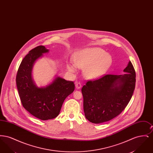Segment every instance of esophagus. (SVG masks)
<instances>
[{"instance_id":"1","label":"esophagus","mask_w":153,"mask_h":153,"mask_svg":"<svg viewBox=\"0 0 153 153\" xmlns=\"http://www.w3.org/2000/svg\"><path fill=\"white\" fill-rule=\"evenodd\" d=\"M75 85H76V87L78 89H80L81 87H82V85H81V83L79 82V81H76V83H75Z\"/></svg>"}]
</instances>
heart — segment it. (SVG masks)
I'll list each match as a JSON object with an SVG mask.
<instances>
[{"instance_id": "obj_1", "label": "heart", "mask_w": 153, "mask_h": 153, "mask_svg": "<svg viewBox=\"0 0 153 153\" xmlns=\"http://www.w3.org/2000/svg\"><path fill=\"white\" fill-rule=\"evenodd\" d=\"M74 65L68 66V70L74 73L75 66L85 69L84 74L89 79H96L105 73L112 62L111 56L99 48H92L79 52L73 59Z\"/></svg>"}]
</instances>
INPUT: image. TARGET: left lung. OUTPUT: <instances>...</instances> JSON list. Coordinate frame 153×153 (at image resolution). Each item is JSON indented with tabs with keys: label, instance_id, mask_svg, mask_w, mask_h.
Here are the masks:
<instances>
[{
	"label": "left lung",
	"instance_id": "obj_1",
	"mask_svg": "<svg viewBox=\"0 0 153 153\" xmlns=\"http://www.w3.org/2000/svg\"><path fill=\"white\" fill-rule=\"evenodd\" d=\"M122 75L105 74L89 80L82 89L85 117L93 123L108 122L125 109L133 95L136 73L131 61Z\"/></svg>",
	"mask_w": 153,
	"mask_h": 153
}]
</instances>
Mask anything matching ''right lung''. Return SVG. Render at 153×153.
Listing matches in <instances>:
<instances>
[{"label":"right lung","mask_w":153,"mask_h":153,"mask_svg":"<svg viewBox=\"0 0 153 153\" xmlns=\"http://www.w3.org/2000/svg\"><path fill=\"white\" fill-rule=\"evenodd\" d=\"M49 51L44 46H38L29 51L19 66L16 82L23 107L36 118L47 120L58 116L68 96L74 90L73 81L59 77L46 87H36L32 80L33 66L42 54Z\"/></svg>","instance_id":"1"}]
</instances>
